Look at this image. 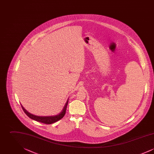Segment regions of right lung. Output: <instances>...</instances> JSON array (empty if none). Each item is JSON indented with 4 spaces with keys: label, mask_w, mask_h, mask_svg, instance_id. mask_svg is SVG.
Segmentation results:
<instances>
[{
    "label": "right lung",
    "mask_w": 154,
    "mask_h": 154,
    "mask_svg": "<svg viewBox=\"0 0 154 154\" xmlns=\"http://www.w3.org/2000/svg\"><path fill=\"white\" fill-rule=\"evenodd\" d=\"M69 102V99L67 100V102L66 103L62 111L60 112V113H59L58 115L56 116H45V117H41V116H35L32 114H30L29 112H28V111L25 110L23 107L21 105L22 110L24 111V112L31 119L36 121L37 122H41V123H43L45 124H53L57 121H58L59 120H60V119H62V118L64 117L65 113H66V108H67V106Z\"/></svg>",
    "instance_id": "add662e5"
}]
</instances>
